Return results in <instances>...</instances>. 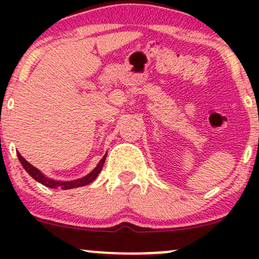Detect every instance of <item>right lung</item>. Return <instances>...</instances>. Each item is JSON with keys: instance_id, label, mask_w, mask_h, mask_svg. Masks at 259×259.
<instances>
[{"instance_id": "obj_1", "label": "right lung", "mask_w": 259, "mask_h": 259, "mask_svg": "<svg viewBox=\"0 0 259 259\" xmlns=\"http://www.w3.org/2000/svg\"><path fill=\"white\" fill-rule=\"evenodd\" d=\"M18 158H19L20 163H22L23 168L25 169L26 173H29V175L32 178V179H35L36 181H38L40 184H42V185L47 186V187H51V189H63V190H69V189H74V187H80V186H85L88 185V184H90L94 181L95 179L97 178V175L101 173V170H102V167L103 164H105V160H106V157L107 154L103 156V158L100 160L99 164H97V167L94 169V170L91 171V173H89L88 175H85L84 178H80V179H76V180H72V181H59V180H53V179H50V178L45 177V175L41 173L40 170H38L37 168H35L34 165H31L30 163L28 162V160H25L24 158L22 157V154L19 152L17 153Z\"/></svg>"}]
</instances>
